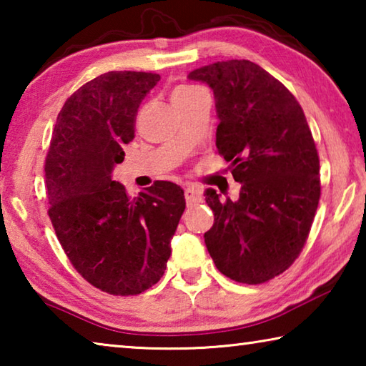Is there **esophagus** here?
Returning <instances> with one entry per match:
<instances>
[{
  "instance_id": "1",
  "label": "esophagus",
  "mask_w": 366,
  "mask_h": 366,
  "mask_svg": "<svg viewBox=\"0 0 366 366\" xmlns=\"http://www.w3.org/2000/svg\"><path fill=\"white\" fill-rule=\"evenodd\" d=\"M185 200H187V205H197V203L202 202V192L198 187H194V185H189L185 189Z\"/></svg>"
}]
</instances>
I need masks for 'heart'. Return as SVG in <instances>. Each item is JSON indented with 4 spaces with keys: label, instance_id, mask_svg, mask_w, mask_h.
<instances>
[{
    "label": "heart",
    "instance_id": "obj_1",
    "mask_svg": "<svg viewBox=\"0 0 366 366\" xmlns=\"http://www.w3.org/2000/svg\"><path fill=\"white\" fill-rule=\"evenodd\" d=\"M203 89H200L198 85H192V84H177L174 89L171 92V100L172 102H182V100H189V98L195 97L198 94H202Z\"/></svg>",
    "mask_w": 366,
    "mask_h": 366
}]
</instances>
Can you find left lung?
Here are the masks:
<instances>
[{
    "instance_id": "1",
    "label": "left lung",
    "mask_w": 366,
    "mask_h": 366,
    "mask_svg": "<svg viewBox=\"0 0 366 366\" xmlns=\"http://www.w3.org/2000/svg\"><path fill=\"white\" fill-rule=\"evenodd\" d=\"M189 79L212 86L216 148L242 185L235 202L207 190L214 213L207 249L232 281L263 284L295 262L313 224L321 195L313 135L295 97L252 61H218Z\"/></svg>"
}]
</instances>
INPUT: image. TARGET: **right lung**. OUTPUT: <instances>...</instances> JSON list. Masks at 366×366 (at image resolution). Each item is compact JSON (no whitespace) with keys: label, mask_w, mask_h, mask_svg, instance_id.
<instances>
[{"label":"right lung","mask_w":366,"mask_h":366,"mask_svg":"<svg viewBox=\"0 0 366 366\" xmlns=\"http://www.w3.org/2000/svg\"><path fill=\"white\" fill-rule=\"evenodd\" d=\"M158 74L111 71L67 98L45 159L48 216L74 268L111 295H137L164 274L184 190L157 181L131 198L113 181Z\"/></svg>","instance_id":"right-lung-1"}]
</instances>
